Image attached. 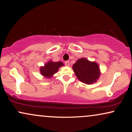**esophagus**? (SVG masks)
Listing matches in <instances>:
<instances>
[{
	"instance_id": "obj_1",
	"label": "esophagus",
	"mask_w": 132,
	"mask_h": 132,
	"mask_svg": "<svg viewBox=\"0 0 132 132\" xmlns=\"http://www.w3.org/2000/svg\"><path fill=\"white\" fill-rule=\"evenodd\" d=\"M65 64L67 66H69V65H70V62H69V61H66L65 62Z\"/></svg>"
}]
</instances>
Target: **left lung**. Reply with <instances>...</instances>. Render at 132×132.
I'll list each match as a JSON object with an SVG mask.
<instances>
[{"label":"left lung","mask_w":132,"mask_h":132,"mask_svg":"<svg viewBox=\"0 0 132 132\" xmlns=\"http://www.w3.org/2000/svg\"><path fill=\"white\" fill-rule=\"evenodd\" d=\"M72 69L77 79L86 84L96 82L101 75L99 64L85 57L78 59L73 64Z\"/></svg>","instance_id":"1"}]
</instances>
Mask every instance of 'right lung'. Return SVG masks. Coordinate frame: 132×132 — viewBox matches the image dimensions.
<instances>
[{"label":"right lung","instance_id":"1","mask_svg":"<svg viewBox=\"0 0 132 132\" xmlns=\"http://www.w3.org/2000/svg\"><path fill=\"white\" fill-rule=\"evenodd\" d=\"M64 64L62 62H55L52 61H50L45 64L44 66L40 67V73L42 76L50 79L57 72L59 69Z\"/></svg>","mask_w":132,"mask_h":132}]
</instances>
